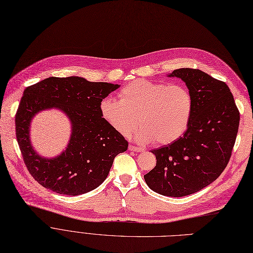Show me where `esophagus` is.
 <instances>
[{
  "instance_id": "34e87169",
  "label": "esophagus",
  "mask_w": 253,
  "mask_h": 253,
  "mask_svg": "<svg viewBox=\"0 0 253 253\" xmlns=\"http://www.w3.org/2000/svg\"><path fill=\"white\" fill-rule=\"evenodd\" d=\"M128 149H129L130 151H136V152H141V151H142V149H141L140 147H136V146H134V145H129V146H128Z\"/></svg>"
}]
</instances>
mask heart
<instances>
[{"label": "heart", "mask_w": 253, "mask_h": 253, "mask_svg": "<svg viewBox=\"0 0 253 253\" xmlns=\"http://www.w3.org/2000/svg\"><path fill=\"white\" fill-rule=\"evenodd\" d=\"M119 98L103 99L100 111L105 122L125 137L138 126L139 119L138 142L167 145L181 138L189 126L194 101L181 84L139 79L120 89Z\"/></svg>", "instance_id": "1"}]
</instances>
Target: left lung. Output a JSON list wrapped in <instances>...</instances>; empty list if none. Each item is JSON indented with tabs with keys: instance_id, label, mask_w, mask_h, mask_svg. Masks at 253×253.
I'll return each instance as SVG.
<instances>
[{
	"instance_id": "1",
	"label": "left lung",
	"mask_w": 253,
	"mask_h": 253,
	"mask_svg": "<svg viewBox=\"0 0 253 253\" xmlns=\"http://www.w3.org/2000/svg\"><path fill=\"white\" fill-rule=\"evenodd\" d=\"M182 79L194 108L189 126L177 141L151 152L156 166L144 175L147 185L167 197H184L217 179L231 159L240 113L225 84L198 69L174 70Z\"/></svg>"
}]
</instances>
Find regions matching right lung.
Listing matches in <instances>:
<instances>
[{
    "label": "right lung",
    "mask_w": 253,
    "mask_h": 253,
    "mask_svg": "<svg viewBox=\"0 0 253 253\" xmlns=\"http://www.w3.org/2000/svg\"><path fill=\"white\" fill-rule=\"evenodd\" d=\"M118 84L90 82L81 77H49L28 86L15 115L16 138L30 174L45 188L67 196H79L98 187L115 156L128 143L108 125L100 105ZM58 107L69 117L72 134L65 152L45 159L32 148L29 125L38 112Z\"/></svg>",
    "instance_id": "right-lung-1"
}]
</instances>
